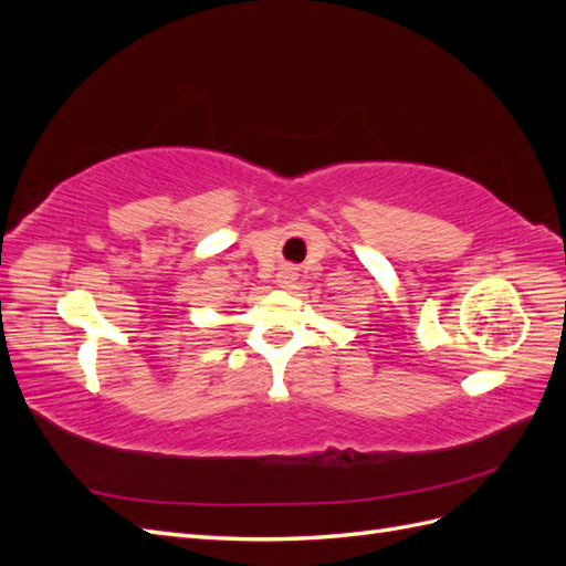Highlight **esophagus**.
<instances>
[{"label": "esophagus", "mask_w": 566, "mask_h": 566, "mask_svg": "<svg viewBox=\"0 0 566 566\" xmlns=\"http://www.w3.org/2000/svg\"><path fill=\"white\" fill-rule=\"evenodd\" d=\"M295 271L290 269V266H285V269H281L279 271V276H276V283L281 285V287H293V283H295Z\"/></svg>", "instance_id": "obj_1"}]
</instances>
